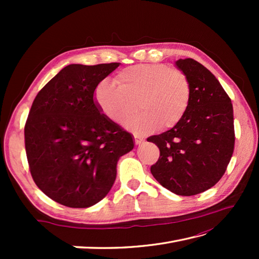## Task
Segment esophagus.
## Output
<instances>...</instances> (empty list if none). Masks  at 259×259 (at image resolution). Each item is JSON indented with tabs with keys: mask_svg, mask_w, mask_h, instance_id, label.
I'll return each mask as SVG.
<instances>
[{
	"mask_svg": "<svg viewBox=\"0 0 259 259\" xmlns=\"http://www.w3.org/2000/svg\"><path fill=\"white\" fill-rule=\"evenodd\" d=\"M134 138H135V144L136 145H140L141 142H144V138H141V137L134 135Z\"/></svg>",
	"mask_w": 259,
	"mask_h": 259,
	"instance_id": "34e87169",
	"label": "esophagus"
}]
</instances>
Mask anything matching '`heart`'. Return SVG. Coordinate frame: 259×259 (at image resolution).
<instances>
[{
  "instance_id": "heart-1",
  "label": "heart",
  "mask_w": 259,
  "mask_h": 259,
  "mask_svg": "<svg viewBox=\"0 0 259 259\" xmlns=\"http://www.w3.org/2000/svg\"><path fill=\"white\" fill-rule=\"evenodd\" d=\"M113 82L104 79L97 84L95 101L113 122L128 125L137 134L174 128L188 111L192 88L184 71L168 64H136L120 71Z\"/></svg>"
}]
</instances>
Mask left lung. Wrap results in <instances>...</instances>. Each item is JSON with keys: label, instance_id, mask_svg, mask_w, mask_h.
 <instances>
[{"label": "left lung", "instance_id": "8db88e82", "mask_svg": "<svg viewBox=\"0 0 259 259\" xmlns=\"http://www.w3.org/2000/svg\"><path fill=\"white\" fill-rule=\"evenodd\" d=\"M176 67L190 80V106L177 125L147 139L160 150L150 170L174 194L194 196L211 188L226 171L235 146L234 111L226 91L202 64L179 59Z\"/></svg>", "mask_w": 259, "mask_h": 259}]
</instances>
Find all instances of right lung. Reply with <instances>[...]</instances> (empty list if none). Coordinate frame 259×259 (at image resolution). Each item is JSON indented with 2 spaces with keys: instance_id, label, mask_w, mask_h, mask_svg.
I'll return each instance as SVG.
<instances>
[{
  "instance_id": "1",
  "label": "right lung",
  "mask_w": 259,
  "mask_h": 259,
  "mask_svg": "<svg viewBox=\"0 0 259 259\" xmlns=\"http://www.w3.org/2000/svg\"><path fill=\"white\" fill-rule=\"evenodd\" d=\"M120 63L70 64L37 93L24 126L32 178L52 200L88 208L103 199L117 177L133 136L101 113L99 82Z\"/></svg>"
}]
</instances>
